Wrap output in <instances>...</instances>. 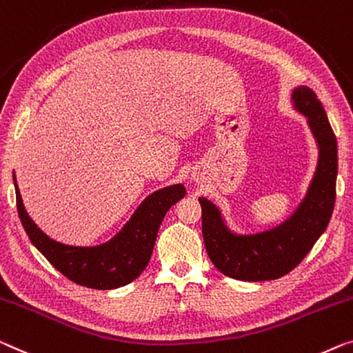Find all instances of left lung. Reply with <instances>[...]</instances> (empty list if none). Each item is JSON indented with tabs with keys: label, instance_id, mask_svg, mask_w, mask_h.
<instances>
[{
	"label": "left lung",
	"instance_id": "8db88e82",
	"mask_svg": "<svg viewBox=\"0 0 353 353\" xmlns=\"http://www.w3.org/2000/svg\"><path fill=\"white\" fill-rule=\"evenodd\" d=\"M292 101L307 117L319 145V163L306 196L296 210L277 227L256 234H236L219 208L199 198L203 209V239L214 266L231 279L245 282L274 281L290 272L309 254L327 230L336 201L338 143L327 112L309 87H296Z\"/></svg>",
	"mask_w": 353,
	"mask_h": 353
}]
</instances>
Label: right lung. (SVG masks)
Listing matches in <instances>:
<instances>
[{
  "label": "right lung",
  "instance_id": "1",
  "mask_svg": "<svg viewBox=\"0 0 353 353\" xmlns=\"http://www.w3.org/2000/svg\"><path fill=\"white\" fill-rule=\"evenodd\" d=\"M14 185L20 222L33 245L63 276L94 290H112L139 277L150 260L157 233L166 212L185 196L182 183L157 190L141 203L130 222L109 243L76 247L57 243L41 231L25 210L15 176Z\"/></svg>",
  "mask_w": 353,
  "mask_h": 353
}]
</instances>
